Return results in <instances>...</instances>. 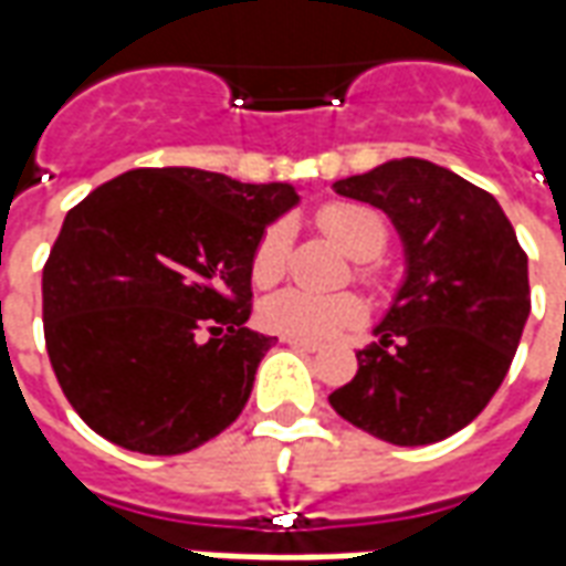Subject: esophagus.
Returning a JSON list of instances; mask_svg holds the SVG:
<instances>
[{"instance_id":"1","label":"esophagus","mask_w":566,"mask_h":566,"mask_svg":"<svg viewBox=\"0 0 566 566\" xmlns=\"http://www.w3.org/2000/svg\"><path fill=\"white\" fill-rule=\"evenodd\" d=\"M284 343L294 345V348H303V352H318L321 345L318 343H308V339H296V336H282Z\"/></svg>"}]
</instances>
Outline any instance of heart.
<instances>
[{
  "label": "heart",
  "instance_id": "obj_1",
  "mask_svg": "<svg viewBox=\"0 0 566 566\" xmlns=\"http://www.w3.org/2000/svg\"><path fill=\"white\" fill-rule=\"evenodd\" d=\"M315 221L324 233L331 235L336 245L343 248L345 254L355 260H373L379 258L385 245H388V223L379 211L369 209L364 202H327L318 209ZM287 251H291V230L287 223L275 221L260 233L258 245L251 251V279L260 287H270L284 275L287 266ZM364 306L360 300L352 294H308L300 287H287L272 294L263 308L260 318L270 331L282 333V336H296V339H308V343H321L331 339L333 333L343 327H352L360 321Z\"/></svg>",
  "mask_w": 566,
  "mask_h": 566
}]
</instances>
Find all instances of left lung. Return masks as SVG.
Wrapping results in <instances>:
<instances>
[{
	"label": "left lung",
	"instance_id": "left-lung-1",
	"mask_svg": "<svg viewBox=\"0 0 566 566\" xmlns=\"http://www.w3.org/2000/svg\"><path fill=\"white\" fill-rule=\"evenodd\" d=\"M333 187L391 218L406 282L331 406L394 446L439 442L470 424L510 373L531 315L527 254L497 199L437 163L388 160Z\"/></svg>",
	"mask_w": 566,
	"mask_h": 566
}]
</instances>
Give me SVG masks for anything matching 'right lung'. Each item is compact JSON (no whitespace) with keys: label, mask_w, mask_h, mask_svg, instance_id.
I'll return each instance as SVG.
<instances>
[{"label":"right lung","mask_w":566,"mask_h":566,"mask_svg":"<svg viewBox=\"0 0 566 566\" xmlns=\"http://www.w3.org/2000/svg\"><path fill=\"white\" fill-rule=\"evenodd\" d=\"M300 197L206 169H129L69 209L42 272L44 345L84 424L185 454L245 409L272 336L248 331L251 251Z\"/></svg>","instance_id":"add662e5"}]
</instances>
